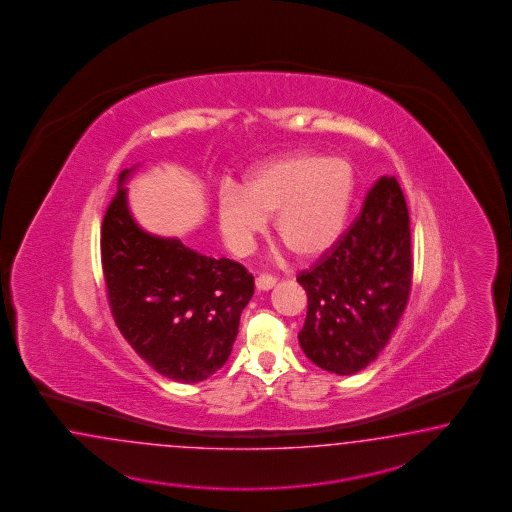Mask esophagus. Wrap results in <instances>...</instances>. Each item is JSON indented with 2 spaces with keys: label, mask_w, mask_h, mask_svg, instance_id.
<instances>
[{
  "label": "esophagus",
  "mask_w": 512,
  "mask_h": 512,
  "mask_svg": "<svg viewBox=\"0 0 512 512\" xmlns=\"http://www.w3.org/2000/svg\"><path fill=\"white\" fill-rule=\"evenodd\" d=\"M274 285H276V278H272V276H268V274H263V276H259V278L255 279V287H257L259 291H270Z\"/></svg>",
  "instance_id": "1"
}]
</instances>
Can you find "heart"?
<instances>
[{"instance_id": "b5f03b06", "label": "heart", "mask_w": 512, "mask_h": 512, "mask_svg": "<svg viewBox=\"0 0 512 512\" xmlns=\"http://www.w3.org/2000/svg\"><path fill=\"white\" fill-rule=\"evenodd\" d=\"M355 191V172L341 157L283 155L249 171L242 189L217 197V225L229 248L248 251L276 216L278 240L300 259H315L340 238Z\"/></svg>"}]
</instances>
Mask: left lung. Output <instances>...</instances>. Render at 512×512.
<instances>
[{
	"mask_svg": "<svg viewBox=\"0 0 512 512\" xmlns=\"http://www.w3.org/2000/svg\"><path fill=\"white\" fill-rule=\"evenodd\" d=\"M411 229L402 187L379 178L347 233L302 270L308 295L298 341L326 372L353 375L385 349L411 293Z\"/></svg>",
	"mask_w": 512,
	"mask_h": 512,
	"instance_id": "8db88e82",
	"label": "left lung"
}]
</instances>
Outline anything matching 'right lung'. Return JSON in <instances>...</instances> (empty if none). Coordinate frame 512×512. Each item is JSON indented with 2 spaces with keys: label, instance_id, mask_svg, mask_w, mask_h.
<instances>
[{
  "label": "right lung",
  "instance_id": "add662e5",
  "mask_svg": "<svg viewBox=\"0 0 512 512\" xmlns=\"http://www.w3.org/2000/svg\"><path fill=\"white\" fill-rule=\"evenodd\" d=\"M125 169L101 229L110 311L125 340L155 372L199 383L227 362L253 276L231 259L206 257L178 238L142 231L127 204Z\"/></svg>",
  "mask_w": 512,
  "mask_h": 512
}]
</instances>
